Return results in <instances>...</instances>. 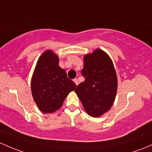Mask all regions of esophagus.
I'll use <instances>...</instances> for the list:
<instances>
[{"mask_svg":"<svg viewBox=\"0 0 152 152\" xmlns=\"http://www.w3.org/2000/svg\"><path fill=\"white\" fill-rule=\"evenodd\" d=\"M73 81H74V83L76 84V85H78V84H79V81H78L77 79H73Z\"/></svg>","mask_w":152,"mask_h":152,"instance_id":"1","label":"esophagus"}]
</instances>
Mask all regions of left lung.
<instances>
[{"instance_id":"obj_1","label":"left lung","mask_w":152,"mask_h":152,"mask_svg":"<svg viewBox=\"0 0 152 152\" xmlns=\"http://www.w3.org/2000/svg\"><path fill=\"white\" fill-rule=\"evenodd\" d=\"M85 80L75 89L89 116L97 117L112 106L116 91L117 77L110 57L100 49L84 57L81 70Z\"/></svg>"}]
</instances>
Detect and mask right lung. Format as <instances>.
Listing matches in <instances>:
<instances>
[{"label": "right lung", "instance_id": "add662e5", "mask_svg": "<svg viewBox=\"0 0 152 152\" xmlns=\"http://www.w3.org/2000/svg\"><path fill=\"white\" fill-rule=\"evenodd\" d=\"M76 87L59 66L58 56L52 50L45 51L38 59L31 80L32 95L40 111L49 114L58 110Z\"/></svg>", "mask_w": 152, "mask_h": 152}]
</instances>
